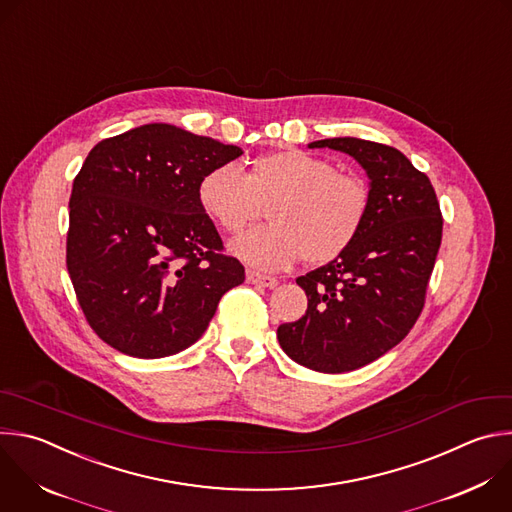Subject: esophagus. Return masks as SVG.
<instances>
[{
  "label": "esophagus",
  "instance_id": "34e87169",
  "mask_svg": "<svg viewBox=\"0 0 512 512\" xmlns=\"http://www.w3.org/2000/svg\"><path fill=\"white\" fill-rule=\"evenodd\" d=\"M247 281L253 285H259V287H275L279 283L277 277H271V275H265V273H259L253 269L247 271Z\"/></svg>",
  "mask_w": 512,
  "mask_h": 512
}]
</instances>
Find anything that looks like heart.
Here are the masks:
<instances>
[{
  "mask_svg": "<svg viewBox=\"0 0 512 512\" xmlns=\"http://www.w3.org/2000/svg\"><path fill=\"white\" fill-rule=\"evenodd\" d=\"M203 211L227 233H241L269 207L271 225L231 243V251L259 269H287L305 257L325 265L358 239L370 213V187L354 173H339L319 156L279 150L245 170L223 162L199 181Z\"/></svg>",
  "mask_w": 512,
  "mask_h": 512,
  "instance_id": "heart-1",
  "label": "heart"
}]
</instances>
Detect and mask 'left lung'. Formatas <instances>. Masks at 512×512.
Returning <instances> with one entry per match:
<instances>
[{
  "mask_svg": "<svg viewBox=\"0 0 512 512\" xmlns=\"http://www.w3.org/2000/svg\"><path fill=\"white\" fill-rule=\"evenodd\" d=\"M311 148L354 156L370 177V213L352 247L301 277L307 311L277 329L297 364L342 374L358 370L410 333L418 321L442 241V213L430 179L394 146L327 138Z\"/></svg>",
  "mask_w": 512,
  "mask_h": 512,
  "instance_id": "8db88e82",
  "label": "left lung"
}]
</instances>
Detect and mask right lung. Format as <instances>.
Masks as SVG:
<instances>
[{"label":"right lung","instance_id":"right-lung-1","mask_svg":"<svg viewBox=\"0 0 512 512\" xmlns=\"http://www.w3.org/2000/svg\"><path fill=\"white\" fill-rule=\"evenodd\" d=\"M241 148L170 124L100 140L70 195L66 267L94 333L132 358L177 354L245 281L199 203L209 168Z\"/></svg>","mask_w":512,"mask_h":512}]
</instances>
